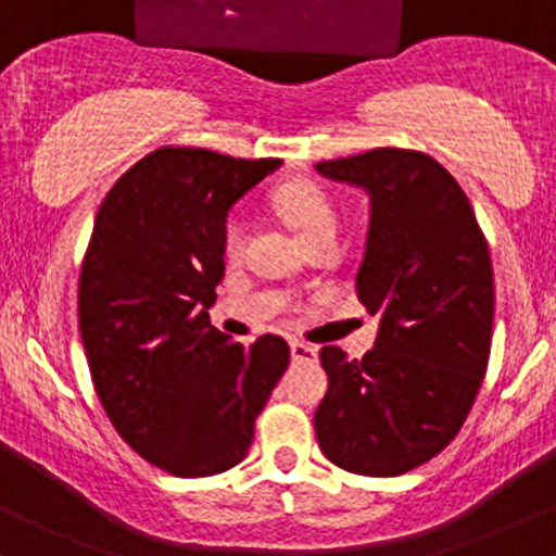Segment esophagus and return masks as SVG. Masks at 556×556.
Instances as JSON below:
<instances>
[{"instance_id":"esophagus-1","label":"esophagus","mask_w":556,"mask_h":556,"mask_svg":"<svg viewBox=\"0 0 556 556\" xmlns=\"http://www.w3.org/2000/svg\"><path fill=\"white\" fill-rule=\"evenodd\" d=\"M289 350H291V361H296V363H313V361H318V350H315L313 344L291 342Z\"/></svg>"}]
</instances>
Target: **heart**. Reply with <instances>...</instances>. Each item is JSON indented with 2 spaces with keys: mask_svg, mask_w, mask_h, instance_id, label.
<instances>
[{
  "mask_svg": "<svg viewBox=\"0 0 556 556\" xmlns=\"http://www.w3.org/2000/svg\"><path fill=\"white\" fill-rule=\"evenodd\" d=\"M278 214L283 223L294 230V236L307 247V243L318 241V238H337L339 230V214L331 199L318 188L315 182L307 180H291L280 185L276 190ZM223 252L230 260H236L243 252V223L241 217H230L223 228Z\"/></svg>",
  "mask_w": 556,
  "mask_h": 556,
  "instance_id": "heart-1",
  "label": "heart"
}]
</instances>
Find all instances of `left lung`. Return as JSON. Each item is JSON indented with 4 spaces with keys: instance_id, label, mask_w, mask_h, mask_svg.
<instances>
[{
    "instance_id": "1",
    "label": "left lung",
    "mask_w": 556,
    "mask_h": 556,
    "mask_svg": "<svg viewBox=\"0 0 556 556\" xmlns=\"http://www.w3.org/2000/svg\"><path fill=\"white\" fill-rule=\"evenodd\" d=\"M315 172L368 195L357 296L379 318L374 350H320L328 392L315 434L337 467L395 477L456 438L493 337V267L467 193L432 156L376 148Z\"/></svg>"
}]
</instances>
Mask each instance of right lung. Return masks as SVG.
<instances>
[{
    "label": "right lung",
    "mask_w": 556,
    "mask_h": 556,
    "mask_svg": "<svg viewBox=\"0 0 556 556\" xmlns=\"http://www.w3.org/2000/svg\"><path fill=\"white\" fill-rule=\"evenodd\" d=\"M280 166L159 148L100 204L79 280V333L116 432L177 477L243 462L289 344L230 342L208 320L225 278L230 208Z\"/></svg>",
    "instance_id": "1"
}]
</instances>
